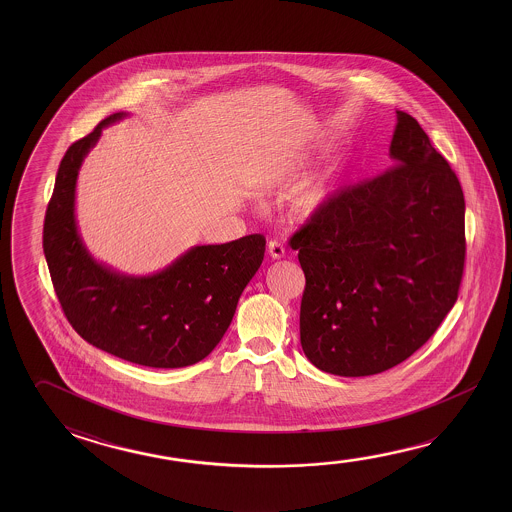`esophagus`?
<instances>
[{
	"instance_id": "34e87169",
	"label": "esophagus",
	"mask_w": 512,
	"mask_h": 512,
	"mask_svg": "<svg viewBox=\"0 0 512 512\" xmlns=\"http://www.w3.org/2000/svg\"><path fill=\"white\" fill-rule=\"evenodd\" d=\"M268 253L271 259H284L285 257V248L284 244L277 241V239H273V241H269L268 243Z\"/></svg>"
}]
</instances>
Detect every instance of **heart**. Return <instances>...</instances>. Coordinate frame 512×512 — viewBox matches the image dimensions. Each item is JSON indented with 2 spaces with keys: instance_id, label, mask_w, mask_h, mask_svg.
I'll use <instances>...</instances> for the list:
<instances>
[{
  "instance_id": "1",
  "label": "heart",
  "mask_w": 512,
  "mask_h": 512,
  "mask_svg": "<svg viewBox=\"0 0 512 512\" xmlns=\"http://www.w3.org/2000/svg\"><path fill=\"white\" fill-rule=\"evenodd\" d=\"M303 162L293 159L275 160L268 164L266 168L259 173V182L262 189H277L284 185L293 184L294 180L300 176ZM334 187L321 180L318 184H312L303 189L302 193L294 198L293 214L294 218L307 219L316 214L327 205L328 200L332 198Z\"/></svg>"
}]
</instances>
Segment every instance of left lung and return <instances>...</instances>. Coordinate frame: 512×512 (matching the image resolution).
Listing matches in <instances>:
<instances>
[{"mask_svg":"<svg viewBox=\"0 0 512 512\" xmlns=\"http://www.w3.org/2000/svg\"><path fill=\"white\" fill-rule=\"evenodd\" d=\"M393 168L348 185L293 237L305 273L303 353L339 377L377 375L427 343L461 287L459 178L407 112L396 110Z\"/></svg>","mask_w":512,"mask_h":512,"instance_id":"left-lung-1","label":"left lung"}]
</instances>
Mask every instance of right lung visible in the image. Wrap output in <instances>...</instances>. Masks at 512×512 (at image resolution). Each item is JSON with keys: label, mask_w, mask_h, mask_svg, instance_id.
<instances>
[{"label": "right lung", "mask_w": 512, "mask_h": 512, "mask_svg": "<svg viewBox=\"0 0 512 512\" xmlns=\"http://www.w3.org/2000/svg\"><path fill=\"white\" fill-rule=\"evenodd\" d=\"M125 116L103 119L66 151L44 218V257L60 307L87 343L148 368H184L225 336L262 264L266 237L194 246L151 277H126L96 262L76 227V176L103 126Z\"/></svg>", "instance_id": "add662e5"}]
</instances>
